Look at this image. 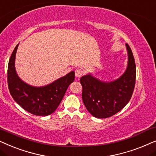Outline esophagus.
<instances>
[{"label":"esophagus","instance_id":"esophagus-1","mask_svg":"<svg viewBox=\"0 0 156 156\" xmlns=\"http://www.w3.org/2000/svg\"><path fill=\"white\" fill-rule=\"evenodd\" d=\"M83 70L81 69H80V68H78V69H76V71H75V75H76L77 78H80V77L83 76Z\"/></svg>","mask_w":156,"mask_h":156}]
</instances>
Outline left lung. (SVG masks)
Instances as JSON below:
<instances>
[{
    "label": "left lung",
    "mask_w": 156,
    "mask_h": 156,
    "mask_svg": "<svg viewBox=\"0 0 156 156\" xmlns=\"http://www.w3.org/2000/svg\"><path fill=\"white\" fill-rule=\"evenodd\" d=\"M128 68L123 76L114 81L105 83L91 76L81 77L82 99L85 106L95 118H105L115 115L131 98L136 84V67L132 51L128 44Z\"/></svg>",
    "instance_id": "1"
}]
</instances>
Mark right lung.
Listing matches in <instances>:
<instances>
[{"label": "right lung", "instance_id": "obj_1", "mask_svg": "<svg viewBox=\"0 0 156 156\" xmlns=\"http://www.w3.org/2000/svg\"><path fill=\"white\" fill-rule=\"evenodd\" d=\"M18 44L11 54L8 66V85L10 95L26 111L35 115H48L61 103L69 85L74 81L72 71L52 83L43 87H33L22 81L16 73L15 58Z\"/></svg>", "mask_w": 156, "mask_h": 156}]
</instances>
